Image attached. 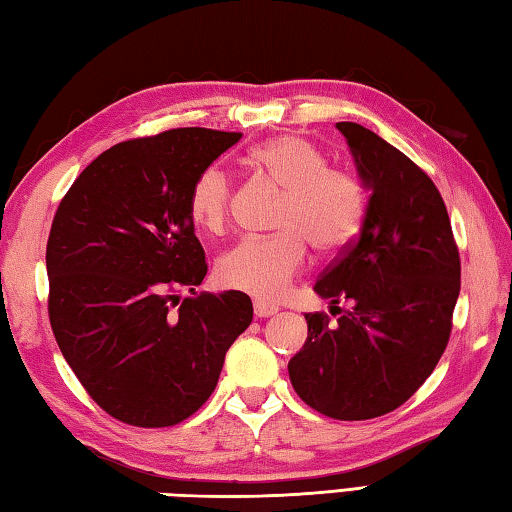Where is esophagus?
<instances>
[{
    "label": "esophagus",
    "instance_id": "34e87169",
    "mask_svg": "<svg viewBox=\"0 0 512 512\" xmlns=\"http://www.w3.org/2000/svg\"><path fill=\"white\" fill-rule=\"evenodd\" d=\"M276 312H279V308H276L274 303H267V301H261V299L254 301V315H256L258 319L272 317V315H276Z\"/></svg>",
    "mask_w": 512,
    "mask_h": 512
}]
</instances>
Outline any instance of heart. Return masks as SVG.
I'll list each match as a JSON object with an SVG mask.
<instances>
[{
  "label": "heart",
  "mask_w": 512,
  "mask_h": 512,
  "mask_svg": "<svg viewBox=\"0 0 512 512\" xmlns=\"http://www.w3.org/2000/svg\"><path fill=\"white\" fill-rule=\"evenodd\" d=\"M251 164L285 188L274 236L245 238L220 258L218 276L231 290L276 301L306 270L310 245L339 254L362 227L366 197L353 170L328 164L326 152L303 137H276L251 150ZM233 184L220 164L204 166L188 191V213L209 233H222L231 218Z\"/></svg>",
  "instance_id": "obj_1"
}]
</instances>
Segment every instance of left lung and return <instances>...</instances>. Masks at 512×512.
I'll list each match as a JSON object with an SVG mask.
<instances>
[{
	"label": "left lung",
	"mask_w": 512,
	"mask_h": 512,
	"mask_svg": "<svg viewBox=\"0 0 512 512\" xmlns=\"http://www.w3.org/2000/svg\"><path fill=\"white\" fill-rule=\"evenodd\" d=\"M337 130L371 197L357 238L315 283L339 319L308 312V339L288 371L319 414L369 420L398 409L436 369L450 342L461 261L425 170L360 123ZM339 300L352 308L342 313Z\"/></svg>",
	"instance_id": "obj_1"
}]
</instances>
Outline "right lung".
<instances>
[{
    "label": "right lung",
    "mask_w": 512,
    "mask_h": 512,
    "mask_svg": "<svg viewBox=\"0 0 512 512\" xmlns=\"http://www.w3.org/2000/svg\"><path fill=\"white\" fill-rule=\"evenodd\" d=\"M240 137L177 128L116 143L53 218V335L85 391L121 423L170 427L193 416L254 317L245 292H195L206 261L188 213L197 173Z\"/></svg>",
    "instance_id": "obj_1"
}]
</instances>
